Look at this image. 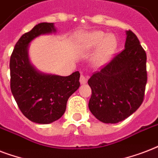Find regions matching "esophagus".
<instances>
[{
    "label": "esophagus",
    "mask_w": 158,
    "mask_h": 158,
    "mask_svg": "<svg viewBox=\"0 0 158 158\" xmlns=\"http://www.w3.org/2000/svg\"><path fill=\"white\" fill-rule=\"evenodd\" d=\"M79 81H80V84H85L88 81V77L84 75V74H82L81 76H80V79H79Z\"/></svg>",
    "instance_id": "1"
}]
</instances>
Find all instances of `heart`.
I'll use <instances>...</instances> for the list:
<instances>
[{"mask_svg": "<svg viewBox=\"0 0 158 158\" xmlns=\"http://www.w3.org/2000/svg\"><path fill=\"white\" fill-rule=\"evenodd\" d=\"M81 46L84 50H91L99 46L95 60L98 64H102L113 54L116 48V39L111 34L106 36L102 31H94L82 37Z\"/></svg>", "mask_w": 158, "mask_h": 158, "instance_id": "obj_1", "label": "heart"}]
</instances>
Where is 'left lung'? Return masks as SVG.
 I'll use <instances>...</instances> for the list:
<instances>
[{
  "label": "left lung",
  "mask_w": 158,
  "mask_h": 158,
  "mask_svg": "<svg viewBox=\"0 0 158 158\" xmlns=\"http://www.w3.org/2000/svg\"><path fill=\"white\" fill-rule=\"evenodd\" d=\"M125 49L89 79V110L103 123L122 121L143 102L147 84V55L137 36L126 32Z\"/></svg>",
  "instance_id": "left-lung-1"
}]
</instances>
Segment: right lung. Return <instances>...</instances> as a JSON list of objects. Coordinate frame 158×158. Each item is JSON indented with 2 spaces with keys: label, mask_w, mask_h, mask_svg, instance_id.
Masks as SVG:
<instances>
[{
  "label": "right lung",
  "mask_w": 158,
  "mask_h": 158,
  "mask_svg": "<svg viewBox=\"0 0 158 158\" xmlns=\"http://www.w3.org/2000/svg\"><path fill=\"white\" fill-rule=\"evenodd\" d=\"M53 31V23L34 26L16 43L10 60L11 93L23 115L38 124H50L61 117L68 99L80 85L79 71L69 76L41 74L29 63V43Z\"/></svg>",
  "instance_id": "1"
}]
</instances>
